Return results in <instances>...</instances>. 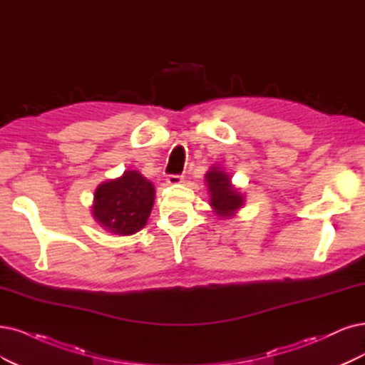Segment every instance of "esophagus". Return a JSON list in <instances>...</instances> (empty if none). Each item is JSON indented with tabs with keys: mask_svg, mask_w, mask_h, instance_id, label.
<instances>
[{
	"mask_svg": "<svg viewBox=\"0 0 365 365\" xmlns=\"http://www.w3.org/2000/svg\"><path fill=\"white\" fill-rule=\"evenodd\" d=\"M167 182L170 185H179V183L183 182V178H182V175H179V174H170L168 178H167Z\"/></svg>",
	"mask_w": 365,
	"mask_h": 365,
	"instance_id": "34e87169",
	"label": "esophagus"
}]
</instances>
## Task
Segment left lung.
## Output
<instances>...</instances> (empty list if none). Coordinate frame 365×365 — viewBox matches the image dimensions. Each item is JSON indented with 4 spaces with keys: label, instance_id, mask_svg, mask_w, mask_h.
<instances>
[{
    "label": "left lung",
    "instance_id": "8db88e82",
    "mask_svg": "<svg viewBox=\"0 0 365 365\" xmlns=\"http://www.w3.org/2000/svg\"><path fill=\"white\" fill-rule=\"evenodd\" d=\"M206 182L210 192V205L220 217H230L235 210L244 205V197L237 192L236 187L230 183V178L224 171L212 168L206 174Z\"/></svg>",
    "mask_w": 365,
    "mask_h": 365
}]
</instances>
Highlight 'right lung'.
<instances>
[{
    "label": "right lung",
    "mask_w": 365,
    "mask_h": 365,
    "mask_svg": "<svg viewBox=\"0 0 365 365\" xmlns=\"http://www.w3.org/2000/svg\"><path fill=\"white\" fill-rule=\"evenodd\" d=\"M155 187L138 171H126L120 179L102 183L94 194L93 215L108 232L129 236L150 217Z\"/></svg>",
    "instance_id": "1"
}]
</instances>
